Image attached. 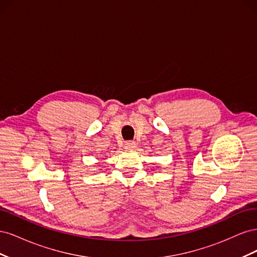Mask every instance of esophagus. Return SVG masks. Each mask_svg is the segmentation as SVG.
Listing matches in <instances>:
<instances>
[{"label": "esophagus", "instance_id": "34e87169", "mask_svg": "<svg viewBox=\"0 0 257 257\" xmlns=\"http://www.w3.org/2000/svg\"><path fill=\"white\" fill-rule=\"evenodd\" d=\"M136 147H137V144L134 141L125 142V144H124V149H126V150H134Z\"/></svg>", "mask_w": 257, "mask_h": 257}]
</instances>
